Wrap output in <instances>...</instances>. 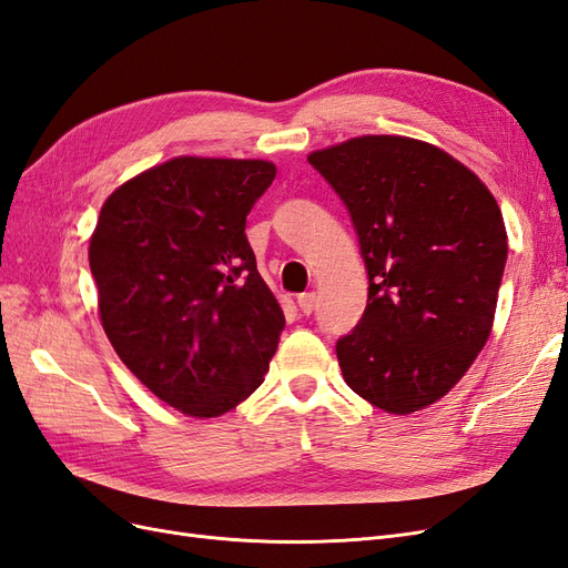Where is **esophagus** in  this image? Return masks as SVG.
I'll return each instance as SVG.
<instances>
[{
	"label": "esophagus",
	"instance_id": "34e87169",
	"mask_svg": "<svg viewBox=\"0 0 568 568\" xmlns=\"http://www.w3.org/2000/svg\"><path fill=\"white\" fill-rule=\"evenodd\" d=\"M296 303H298V311L303 315H311L315 311V294L313 291H305V294L296 296Z\"/></svg>",
	"mask_w": 568,
	"mask_h": 568
}]
</instances>
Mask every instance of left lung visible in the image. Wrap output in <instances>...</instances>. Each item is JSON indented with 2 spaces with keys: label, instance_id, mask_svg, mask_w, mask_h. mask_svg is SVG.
Returning a JSON list of instances; mask_svg holds the SVG:
<instances>
[{
  "label": "left lung",
  "instance_id": "obj_1",
  "mask_svg": "<svg viewBox=\"0 0 568 568\" xmlns=\"http://www.w3.org/2000/svg\"><path fill=\"white\" fill-rule=\"evenodd\" d=\"M307 161L348 209L369 277L363 320L336 341L343 379L390 415L436 403L490 336L500 205L467 165L409 136H355Z\"/></svg>",
  "mask_w": 568,
  "mask_h": 568
}]
</instances>
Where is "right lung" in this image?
<instances>
[{
  "mask_svg": "<svg viewBox=\"0 0 568 568\" xmlns=\"http://www.w3.org/2000/svg\"><path fill=\"white\" fill-rule=\"evenodd\" d=\"M277 168L180 156L101 205L90 239L104 332L125 367L189 417L263 384L284 313L255 267L246 215Z\"/></svg>",
  "mask_w": 568,
  "mask_h": 568,
  "instance_id": "1",
  "label": "right lung"
}]
</instances>
